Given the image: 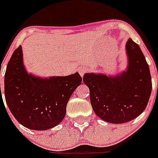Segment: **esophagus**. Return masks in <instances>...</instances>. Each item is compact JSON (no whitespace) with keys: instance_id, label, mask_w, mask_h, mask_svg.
Returning <instances> with one entry per match:
<instances>
[{"instance_id":"1","label":"esophagus","mask_w":158,"mask_h":158,"mask_svg":"<svg viewBox=\"0 0 158 158\" xmlns=\"http://www.w3.org/2000/svg\"><path fill=\"white\" fill-rule=\"evenodd\" d=\"M87 71H88V69H87V68H85V67L80 68V69H79V74H80L81 76H84V74H85Z\"/></svg>"}]
</instances>
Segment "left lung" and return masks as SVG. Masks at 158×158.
<instances>
[{
    "instance_id": "obj_1",
    "label": "left lung",
    "mask_w": 158,
    "mask_h": 158,
    "mask_svg": "<svg viewBox=\"0 0 158 158\" xmlns=\"http://www.w3.org/2000/svg\"><path fill=\"white\" fill-rule=\"evenodd\" d=\"M128 67L115 76L87 73L92 107L99 118L112 124L134 120L145 110L152 93L148 64L139 46L131 38L126 43Z\"/></svg>"
}]
</instances>
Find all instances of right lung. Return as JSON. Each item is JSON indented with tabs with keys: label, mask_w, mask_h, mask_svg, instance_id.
<instances>
[{
	"label": "right lung",
	"mask_w": 158,
	"mask_h": 158,
	"mask_svg": "<svg viewBox=\"0 0 158 158\" xmlns=\"http://www.w3.org/2000/svg\"><path fill=\"white\" fill-rule=\"evenodd\" d=\"M81 84L79 73L47 79L28 74L19 46L6 67L5 98L12 115L21 125L30 130H46L63 120L69 98ZM0 93L1 98V84Z\"/></svg>",
	"instance_id": "1"
}]
</instances>
